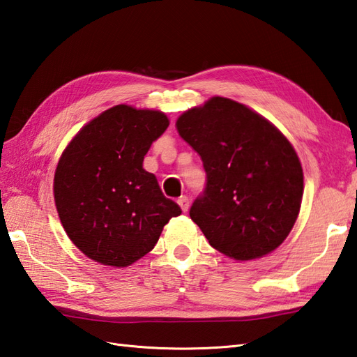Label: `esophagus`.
Segmentation results:
<instances>
[{
	"label": "esophagus",
	"instance_id": "obj_1",
	"mask_svg": "<svg viewBox=\"0 0 357 357\" xmlns=\"http://www.w3.org/2000/svg\"><path fill=\"white\" fill-rule=\"evenodd\" d=\"M177 203H178V206L181 207V211H183V212H186L188 208H189V198H188L186 195H181V197L177 199Z\"/></svg>",
	"mask_w": 357,
	"mask_h": 357
}]
</instances>
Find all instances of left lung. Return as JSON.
Instances as JSON below:
<instances>
[{"instance_id":"1","label":"left lung","mask_w":357,"mask_h":357,"mask_svg":"<svg viewBox=\"0 0 357 357\" xmlns=\"http://www.w3.org/2000/svg\"><path fill=\"white\" fill-rule=\"evenodd\" d=\"M176 127L203 160L206 188L189 215L208 244L236 260L274 251L292 230L303 198L291 142L259 113L222 97L189 109Z\"/></svg>"}]
</instances>
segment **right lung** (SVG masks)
Returning <instances> with one entry per match:
<instances>
[{
  "mask_svg": "<svg viewBox=\"0 0 357 357\" xmlns=\"http://www.w3.org/2000/svg\"><path fill=\"white\" fill-rule=\"evenodd\" d=\"M169 121L159 110L119 104L75 135L54 174V199L66 234L95 262L124 268L158 244L181 208L142 168Z\"/></svg>",
  "mask_w": 357,
  "mask_h": 357,
  "instance_id": "1",
  "label": "right lung"
}]
</instances>
